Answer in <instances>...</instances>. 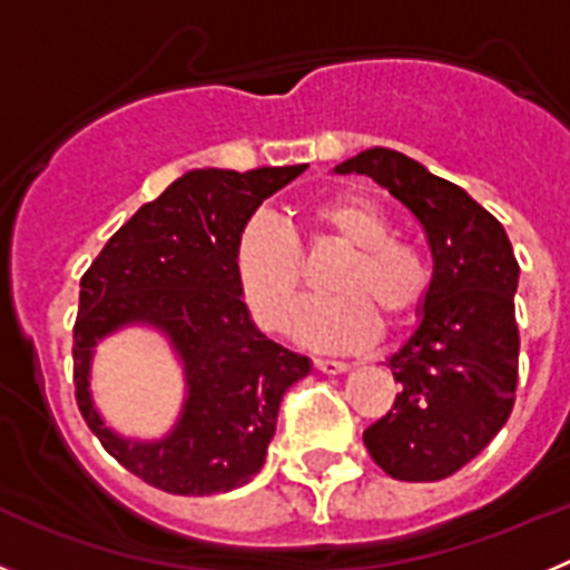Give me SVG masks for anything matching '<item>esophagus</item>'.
I'll return each instance as SVG.
<instances>
[{
  "mask_svg": "<svg viewBox=\"0 0 570 570\" xmlns=\"http://www.w3.org/2000/svg\"><path fill=\"white\" fill-rule=\"evenodd\" d=\"M314 367L316 371H322V374H345L347 362H336V360H314Z\"/></svg>",
  "mask_w": 570,
  "mask_h": 570,
  "instance_id": "obj_1",
  "label": "esophagus"
}]
</instances>
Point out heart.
Listing matches in <instances>:
<instances>
[{"label": "heart", "mask_w": 570, "mask_h": 570, "mask_svg": "<svg viewBox=\"0 0 570 570\" xmlns=\"http://www.w3.org/2000/svg\"><path fill=\"white\" fill-rule=\"evenodd\" d=\"M308 223L347 254L328 276L334 296L311 302L296 314L294 334L305 345L351 351L374 340L376 316L402 328L425 308L434 285L431 262L416 245L396 239L380 205L356 194H334L311 205ZM230 268L262 328H288L305 285V259L294 230L274 216H250L234 239Z\"/></svg>", "instance_id": "1"}]
</instances>
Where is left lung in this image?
<instances>
[{
  "instance_id": "1",
  "label": "left lung",
  "mask_w": 570,
  "mask_h": 570,
  "mask_svg": "<svg viewBox=\"0 0 570 570\" xmlns=\"http://www.w3.org/2000/svg\"><path fill=\"white\" fill-rule=\"evenodd\" d=\"M334 170L371 176L416 216L431 245V296L414 334L387 360L402 391L362 440L394 480H445L511 416L520 365L511 239L460 185L400 150L367 148Z\"/></svg>"
}]
</instances>
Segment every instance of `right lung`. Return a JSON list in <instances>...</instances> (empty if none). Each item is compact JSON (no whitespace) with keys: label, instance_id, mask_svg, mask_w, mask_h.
<instances>
[{"label":"right lung","instance_id":"right-lung-1","mask_svg":"<svg viewBox=\"0 0 570 570\" xmlns=\"http://www.w3.org/2000/svg\"><path fill=\"white\" fill-rule=\"evenodd\" d=\"M305 168L188 170L110 236L79 282L77 405L105 451L148 485L208 497L254 480L282 394L311 374L308 356L256 328L230 268L242 225ZM125 324L159 330L184 365V411L159 441L116 435L89 394L92 351Z\"/></svg>","mask_w":570,"mask_h":570}]
</instances>
